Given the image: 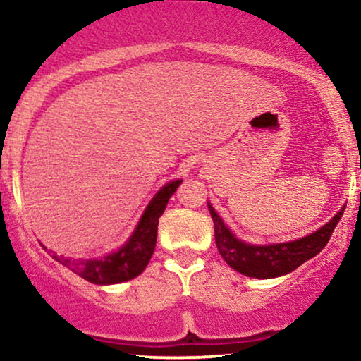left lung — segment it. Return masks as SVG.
<instances>
[{"label":"left lung","instance_id":"1","mask_svg":"<svg viewBox=\"0 0 361 361\" xmlns=\"http://www.w3.org/2000/svg\"><path fill=\"white\" fill-rule=\"evenodd\" d=\"M209 210L214 221L215 244H217V250L226 259V263L243 275L252 276V279H275V276L293 271L302 263L321 252L322 247L329 241L343 212H345V207L314 234H309L292 243L271 244V246H255V244L239 241L224 226L222 219L219 217L210 204Z\"/></svg>","mask_w":361,"mask_h":361}]
</instances>
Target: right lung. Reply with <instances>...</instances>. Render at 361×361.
Wrapping results in <instances>:
<instances>
[{
  "label": "right lung",
  "instance_id": "add662e5",
  "mask_svg": "<svg viewBox=\"0 0 361 361\" xmlns=\"http://www.w3.org/2000/svg\"><path fill=\"white\" fill-rule=\"evenodd\" d=\"M180 183L181 180L171 181V183L163 186L156 193V197L152 198L142 219H140L135 233L132 234V238L128 239L126 246L120 247L117 252L100 259L74 261L52 255L54 259L61 261L62 264L71 268L74 273H78L85 280L97 285L120 283V281L135 279V276L146 270L149 259H151L152 252H154L159 217L163 215L168 200L176 192Z\"/></svg>",
  "mask_w": 361,
  "mask_h": 361
}]
</instances>
